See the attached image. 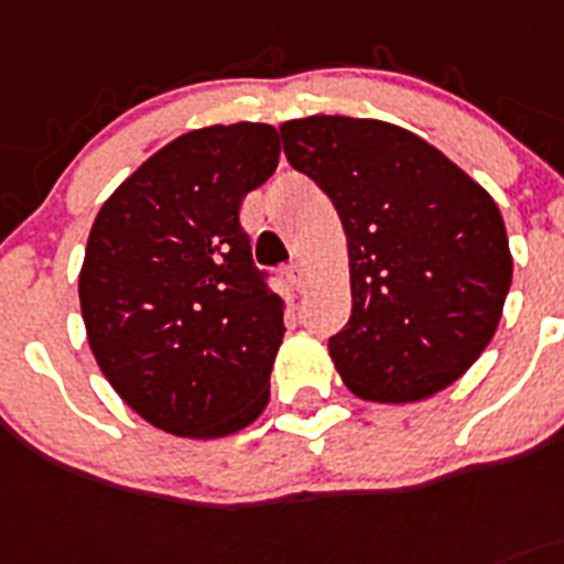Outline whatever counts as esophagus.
I'll return each instance as SVG.
<instances>
[{
  "label": "esophagus",
  "mask_w": 564,
  "mask_h": 564,
  "mask_svg": "<svg viewBox=\"0 0 564 564\" xmlns=\"http://www.w3.org/2000/svg\"><path fill=\"white\" fill-rule=\"evenodd\" d=\"M286 281L292 283L297 292H303V286H306V270H303V264H297V261H294V264L286 270Z\"/></svg>",
  "instance_id": "esophagus-1"
}]
</instances>
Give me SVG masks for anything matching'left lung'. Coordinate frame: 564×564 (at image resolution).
I'll return each mask as SVG.
<instances>
[{"label":"left lung","instance_id":"obj_1","mask_svg":"<svg viewBox=\"0 0 564 564\" xmlns=\"http://www.w3.org/2000/svg\"><path fill=\"white\" fill-rule=\"evenodd\" d=\"M281 139L347 236L354 308L328 339L345 387L372 403L451 387L496 334L512 283L496 199L398 124L308 116L283 122Z\"/></svg>","mask_w":564,"mask_h":564}]
</instances>
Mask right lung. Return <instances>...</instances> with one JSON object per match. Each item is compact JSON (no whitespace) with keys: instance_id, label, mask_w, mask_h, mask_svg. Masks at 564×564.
Returning a JSON list of instances; mask_svg holds the SVG:
<instances>
[{"instance_id":"obj_1","label":"right lung","mask_w":564,"mask_h":564,"mask_svg":"<svg viewBox=\"0 0 564 564\" xmlns=\"http://www.w3.org/2000/svg\"><path fill=\"white\" fill-rule=\"evenodd\" d=\"M278 155L272 124L192 130L147 158L94 219L80 270L88 345L155 429L214 440L270 401L283 300L252 264L239 210Z\"/></svg>"}]
</instances>
